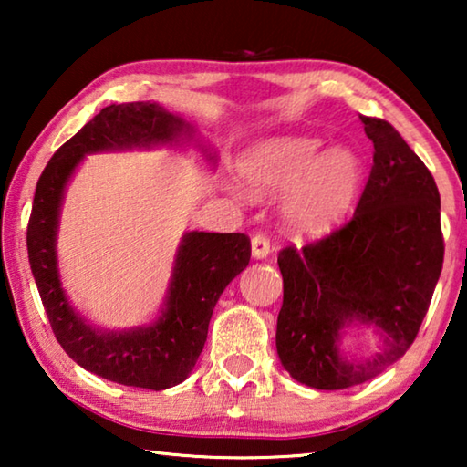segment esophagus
<instances>
[{
    "mask_svg": "<svg viewBox=\"0 0 467 467\" xmlns=\"http://www.w3.org/2000/svg\"><path fill=\"white\" fill-rule=\"evenodd\" d=\"M251 251H253V257H257V259H264L270 255V239H267L265 233H262V231L253 233Z\"/></svg>",
    "mask_w": 467,
    "mask_h": 467,
    "instance_id": "esophagus-1",
    "label": "esophagus"
}]
</instances>
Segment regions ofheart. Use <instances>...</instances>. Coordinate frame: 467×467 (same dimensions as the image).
I'll use <instances>...</instances> for the list:
<instances>
[{"mask_svg": "<svg viewBox=\"0 0 467 467\" xmlns=\"http://www.w3.org/2000/svg\"><path fill=\"white\" fill-rule=\"evenodd\" d=\"M241 172L257 192H282L284 216L303 233H323L350 208L362 183L360 158L348 148L326 152L319 138H280L251 148ZM234 192L243 193L239 183Z\"/></svg>", "mask_w": 467, "mask_h": 467, "instance_id": "b5f03b06", "label": "heart"}]
</instances>
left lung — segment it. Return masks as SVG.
<instances>
[{
	"mask_svg": "<svg viewBox=\"0 0 467 467\" xmlns=\"http://www.w3.org/2000/svg\"><path fill=\"white\" fill-rule=\"evenodd\" d=\"M373 167L344 226L303 249L278 253L284 300L275 348L292 379L315 389L360 385L404 357L429 311L442 270L441 197L431 171L391 123L360 115ZM384 336L365 363L338 354L346 322Z\"/></svg>",
	"mask_w": 467,
	"mask_h": 467,
	"instance_id": "obj_1",
	"label": "left lung"
}]
</instances>
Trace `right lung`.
<instances>
[{"instance_id":"add662e5","label":"right lung","mask_w":467,"mask_h":467,"mask_svg":"<svg viewBox=\"0 0 467 467\" xmlns=\"http://www.w3.org/2000/svg\"><path fill=\"white\" fill-rule=\"evenodd\" d=\"M189 125L154 102L109 105L69 138L38 177L26 228L28 262L51 329L78 365L109 381L169 389L185 381L208 337L220 295L251 259V241L241 233H187L179 247L167 309L154 326L99 331L78 317L63 295L55 234L63 187L84 154L99 150L154 146L172 141Z\"/></svg>"}]
</instances>
